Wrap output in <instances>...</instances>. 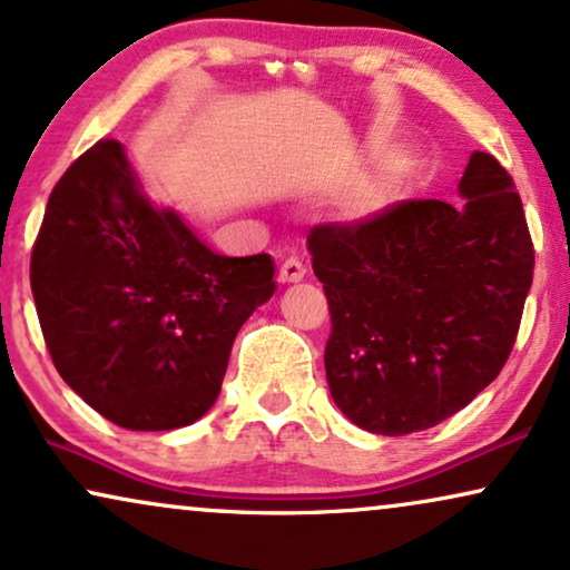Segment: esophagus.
Listing matches in <instances>:
<instances>
[{
  "mask_svg": "<svg viewBox=\"0 0 570 570\" xmlns=\"http://www.w3.org/2000/svg\"><path fill=\"white\" fill-rule=\"evenodd\" d=\"M303 277H306V267H303L301 258H285L283 267H279V279H283V283H298Z\"/></svg>",
  "mask_w": 570,
  "mask_h": 570,
  "instance_id": "obj_1",
  "label": "esophagus"
}]
</instances>
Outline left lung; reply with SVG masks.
<instances>
[{
  "label": "left lung",
  "instance_id": "8db88e82",
  "mask_svg": "<svg viewBox=\"0 0 570 570\" xmlns=\"http://www.w3.org/2000/svg\"><path fill=\"white\" fill-rule=\"evenodd\" d=\"M465 202L405 198L308 233L330 306L332 401L361 430H430L465 409L511 356L534 243L511 175L471 154Z\"/></svg>",
  "mask_w": 570,
  "mask_h": 570
}]
</instances>
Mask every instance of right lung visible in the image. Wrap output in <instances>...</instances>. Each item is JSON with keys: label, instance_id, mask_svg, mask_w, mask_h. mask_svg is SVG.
<instances>
[{"label": "right lung", "instance_id": "obj_1", "mask_svg": "<svg viewBox=\"0 0 570 570\" xmlns=\"http://www.w3.org/2000/svg\"><path fill=\"white\" fill-rule=\"evenodd\" d=\"M267 254L219 256L140 194L120 140L72 161L31 250V291L59 376L132 432L194 424L233 340L275 293Z\"/></svg>", "mask_w": 570, "mask_h": 570}]
</instances>
